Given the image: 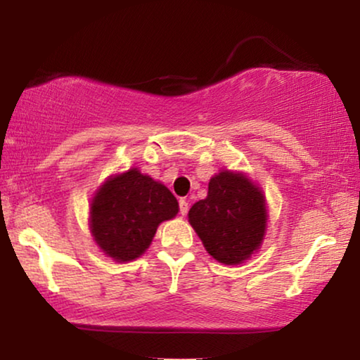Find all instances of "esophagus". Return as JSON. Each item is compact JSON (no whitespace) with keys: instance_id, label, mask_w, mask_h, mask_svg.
Here are the masks:
<instances>
[{"instance_id":"1","label":"esophagus","mask_w":360,"mask_h":360,"mask_svg":"<svg viewBox=\"0 0 360 360\" xmlns=\"http://www.w3.org/2000/svg\"><path fill=\"white\" fill-rule=\"evenodd\" d=\"M179 205H180V214H181V216H185L186 213H188V208H190L188 201H186L185 198H181V200L179 201Z\"/></svg>"}]
</instances>
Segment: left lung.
Returning <instances> with one entry per match:
<instances>
[{
  "label": "left lung",
  "instance_id": "left-lung-1",
  "mask_svg": "<svg viewBox=\"0 0 360 360\" xmlns=\"http://www.w3.org/2000/svg\"><path fill=\"white\" fill-rule=\"evenodd\" d=\"M267 200L244 172L219 170L208 195L188 211V223L206 252L224 265H239L259 252L267 231Z\"/></svg>",
  "mask_w": 360,
  "mask_h": 360
}]
</instances>
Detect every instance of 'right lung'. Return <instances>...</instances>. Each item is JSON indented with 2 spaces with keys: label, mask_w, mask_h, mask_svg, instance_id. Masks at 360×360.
Masks as SVG:
<instances>
[{
  "label": "right lung",
  "mask_w": 360,
  "mask_h": 360,
  "mask_svg": "<svg viewBox=\"0 0 360 360\" xmlns=\"http://www.w3.org/2000/svg\"><path fill=\"white\" fill-rule=\"evenodd\" d=\"M176 213L179 201L172 191L132 167L98 186L90 203V231L105 255L124 264L141 257L159 224Z\"/></svg>",
  "instance_id": "add662e5"
}]
</instances>
